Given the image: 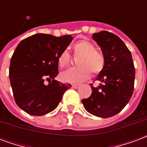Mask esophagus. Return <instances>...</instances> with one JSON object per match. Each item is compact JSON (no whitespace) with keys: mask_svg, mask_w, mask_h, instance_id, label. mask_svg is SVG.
Listing matches in <instances>:
<instances>
[{"mask_svg":"<svg viewBox=\"0 0 147 147\" xmlns=\"http://www.w3.org/2000/svg\"><path fill=\"white\" fill-rule=\"evenodd\" d=\"M71 86H72V88H74V89H77V88H79V87H80V84H72Z\"/></svg>","mask_w":147,"mask_h":147,"instance_id":"34e87169","label":"esophagus"}]
</instances>
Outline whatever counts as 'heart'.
I'll return each mask as SVG.
<instances>
[{
    "label": "heart",
    "mask_w": 147,
    "mask_h": 147,
    "mask_svg": "<svg viewBox=\"0 0 147 147\" xmlns=\"http://www.w3.org/2000/svg\"><path fill=\"white\" fill-rule=\"evenodd\" d=\"M74 54L80 56L77 64L78 67H71L61 74L63 82L69 83H79L87 80L90 76V71L94 75L100 73L105 67L104 56L96 51L94 45L87 40H81L72 46ZM71 61V56L67 50L60 53L57 58L58 66L61 68L67 67Z\"/></svg>",
    "instance_id": "b5f03b06"
}]
</instances>
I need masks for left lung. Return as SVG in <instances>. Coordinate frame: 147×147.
<instances>
[{
  "mask_svg": "<svg viewBox=\"0 0 147 147\" xmlns=\"http://www.w3.org/2000/svg\"><path fill=\"white\" fill-rule=\"evenodd\" d=\"M92 37L102 49L105 67L96 78L101 83L97 87L90 84L92 94L82 103L90 114L108 118L119 113L129 102L136 71L131 52L117 35L102 30Z\"/></svg>",
  "mask_w": 147,
  "mask_h": 147,
  "instance_id": "8db88e82",
  "label": "left lung"
}]
</instances>
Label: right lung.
I'll return each mask as SVG.
<instances>
[{"mask_svg": "<svg viewBox=\"0 0 147 147\" xmlns=\"http://www.w3.org/2000/svg\"><path fill=\"white\" fill-rule=\"evenodd\" d=\"M72 39L71 35L35 34L19 43L11 58L9 80L21 109L32 116H42L57 107L64 93L71 86L54 80L59 73L57 58Z\"/></svg>", "mask_w": 147, "mask_h": 147, "instance_id": "obj_1", "label": "right lung"}]
</instances>
